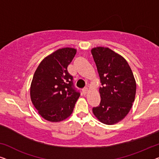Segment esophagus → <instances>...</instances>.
<instances>
[{"mask_svg": "<svg viewBox=\"0 0 159 159\" xmlns=\"http://www.w3.org/2000/svg\"><path fill=\"white\" fill-rule=\"evenodd\" d=\"M88 91H89V90H88L87 88H85L84 89H83V93H84V95H86L87 93H88Z\"/></svg>", "mask_w": 159, "mask_h": 159, "instance_id": "obj_1", "label": "esophagus"}]
</instances>
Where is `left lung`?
<instances>
[{
	"mask_svg": "<svg viewBox=\"0 0 159 159\" xmlns=\"http://www.w3.org/2000/svg\"><path fill=\"white\" fill-rule=\"evenodd\" d=\"M102 87L99 89L100 105L93 108L99 121L113 125L122 120L131 111L136 91V83L126 60L107 47L91 49Z\"/></svg>",
	"mask_w": 159,
	"mask_h": 159,
	"instance_id": "obj_1",
	"label": "left lung"
}]
</instances>
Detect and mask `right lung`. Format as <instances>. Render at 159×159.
Segmentation results:
<instances>
[{
  "mask_svg": "<svg viewBox=\"0 0 159 159\" xmlns=\"http://www.w3.org/2000/svg\"><path fill=\"white\" fill-rule=\"evenodd\" d=\"M77 50L62 48L43 59L34 73L30 88V100L39 115L50 122L69 117L80 96L72 87L67 70Z\"/></svg>",
  "mask_w": 159,
  "mask_h": 159,
  "instance_id": "add662e5",
  "label": "right lung"
}]
</instances>
